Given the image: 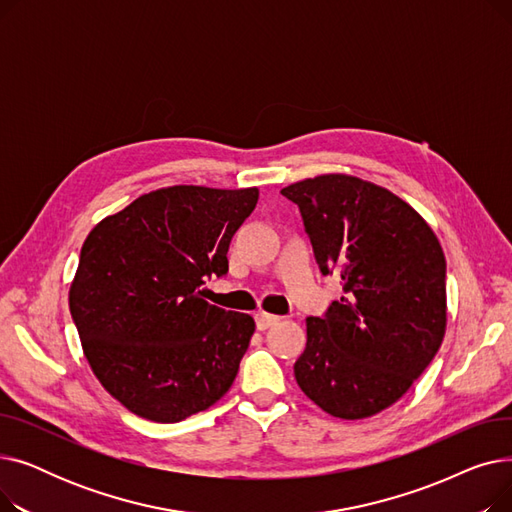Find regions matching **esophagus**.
I'll use <instances>...</instances> for the list:
<instances>
[{"instance_id": "34e87169", "label": "esophagus", "mask_w": 512, "mask_h": 512, "mask_svg": "<svg viewBox=\"0 0 512 512\" xmlns=\"http://www.w3.org/2000/svg\"><path fill=\"white\" fill-rule=\"evenodd\" d=\"M280 321V317L278 315H270V313H263V311H259L257 315H255V324H257V330H267V328H272V326H276Z\"/></svg>"}]
</instances>
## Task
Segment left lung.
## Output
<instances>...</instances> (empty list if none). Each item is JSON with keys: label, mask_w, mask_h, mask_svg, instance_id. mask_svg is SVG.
Segmentation results:
<instances>
[{"label": "left lung", "mask_w": 512, "mask_h": 512, "mask_svg": "<svg viewBox=\"0 0 512 512\" xmlns=\"http://www.w3.org/2000/svg\"><path fill=\"white\" fill-rule=\"evenodd\" d=\"M299 207L319 272L344 297L307 317L294 378L340 419L388 409L432 363L446 330V259L421 215L382 186L326 174L280 191Z\"/></svg>", "instance_id": "1"}]
</instances>
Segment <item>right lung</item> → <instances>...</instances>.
Here are the masks:
<instances>
[{
	"instance_id": "obj_1",
	"label": "right lung",
	"mask_w": 512,
	"mask_h": 512,
	"mask_svg": "<svg viewBox=\"0 0 512 512\" xmlns=\"http://www.w3.org/2000/svg\"><path fill=\"white\" fill-rule=\"evenodd\" d=\"M257 199V188H159L87 236L70 313L97 380L130 413L176 423L230 390L255 321L209 305L201 286L228 274Z\"/></svg>"
}]
</instances>
